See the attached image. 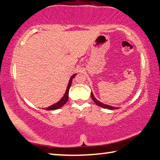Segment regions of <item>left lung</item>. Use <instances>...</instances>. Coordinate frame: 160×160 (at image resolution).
<instances>
[{"instance_id":"8db88e82","label":"left lung","mask_w":160,"mask_h":160,"mask_svg":"<svg viewBox=\"0 0 160 160\" xmlns=\"http://www.w3.org/2000/svg\"><path fill=\"white\" fill-rule=\"evenodd\" d=\"M91 97H92V100L94 101V102H95L96 104L98 105V106H99V107L104 108V109H116V108L113 107H111V106H109V105H107V104H102V102H100L99 101H98V100H97V99L95 98V97H94L93 94L92 93V92H91ZM117 109H118V108H117Z\"/></svg>"}]
</instances>
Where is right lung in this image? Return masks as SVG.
Here are the masks:
<instances>
[{"instance_id":"obj_1","label":"right lung","mask_w":160,"mask_h":160,"mask_svg":"<svg viewBox=\"0 0 160 160\" xmlns=\"http://www.w3.org/2000/svg\"><path fill=\"white\" fill-rule=\"evenodd\" d=\"M76 75V74H74L70 78V79L69 80V82H68V85L67 87V89H66V93H65L64 96L62 97V99L60 100V101L58 102L57 103H56V104H54L53 105H51V107L47 108V110H55V109H60L61 107H62L63 106V105L66 104L67 102L68 99V92H69V89L70 88V86H71V83H72V80L73 79L74 77Z\"/></svg>"}]
</instances>
